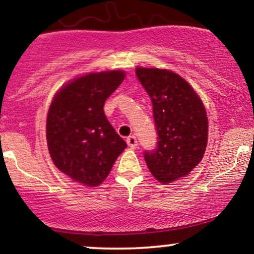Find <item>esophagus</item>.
Masks as SVG:
<instances>
[{"instance_id":"obj_1","label":"esophagus","mask_w":254,"mask_h":254,"mask_svg":"<svg viewBox=\"0 0 254 254\" xmlns=\"http://www.w3.org/2000/svg\"><path fill=\"white\" fill-rule=\"evenodd\" d=\"M127 145H129L130 148H136L137 145H138V143H137V138H136V136H133V135H131V136H129L127 138Z\"/></svg>"}]
</instances>
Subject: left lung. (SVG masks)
Listing matches in <instances>:
<instances>
[{
	"mask_svg": "<svg viewBox=\"0 0 254 254\" xmlns=\"http://www.w3.org/2000/svg\"><path fill=\"white\" fill-rule=\"evenodd\" d=\"M136 75L151 99L159 139L144 160L153 177L167 185L202 161L208 143L206 111L190 83L176 72L137 66Z\"/></svg>",
	"mask_w": 254,
	"mask_h": 254,
	"instance_id": "1",
	"label": "left lung"
}]
</instances>
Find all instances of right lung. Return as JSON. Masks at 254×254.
<instances>
[{
	"instance_id": "1",
	"label": "right lung",
	"mask_w": 254,
	"mask_h": 254,
	"mask_svg": "<svg viewBox=\"0 0 254 254\" xmlns=\"http://www.w3.org/2000/svg\"><path fill=\"white\" fill-rule=\"evenodd\" d=\"M123 70L89 72L56 93L46 119V141L56 167L94 188L106 179L127 143L104 113L106 99L123 82Z\"/></svg>"
}]
</instances>
